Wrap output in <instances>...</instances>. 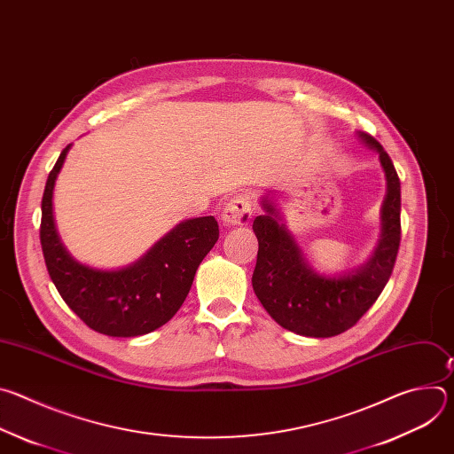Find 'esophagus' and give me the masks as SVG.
<instances>
[{
  "mask_svg": "<svg viewBox=\"0 0 454 454\" xmlns=\"http://www.w3.org/2000/svg\"><path fill=\"white\" fill-rule=\"evenodd\" d=\"M251 201L246 196L233 198L223 210L221 221L224 226H246L251 221Z\"/></svg>",
  "mask_w": 454,
  "mask_h": 454,
  "instance_id": "34e87169",
  "label": "esophagus"
}]
</instances>
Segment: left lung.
Wrapping results in <instances>:
<instances>
[{"mask_svg": "<svg viewBox=\"0 0 454 454\" xmlns=\"http://www.w3.org/2000/svg\"><path fill=\"white\" fill-rule=\"evenodd\" d=\"M359 140L379 154L386 177L380 208V239L368 261L341 275L317 273L284 224L273 198H262V215L253 221L258 240L253 291L280 327L305 338H333L350 327L375 303L390 280L401 244V181L382 145L366 133Z\"/></svg>", "mask_w": 454, "mask_h": 454, "instance_id": "obj_1", "label": "left lung"}]
</instances>
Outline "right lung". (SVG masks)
<instances>
[{"instance_id":"obj_1","label":"right lung","mask_w":454,"mask_h":454,"mask_svg":"<svg viewBox=\"0 0 454 454\" xmlns=\"http://www.w3.org/2000/svg\"><path fill=\"white\" fill-rule=\"evenodd\" d=\"M72 145L51 168L41 203V246L51 282L67 305L100 334H149L179 310L203 258L219 239L215 217L179 223L142 258L120 270H97L68 253L53 219L55 179Z\"/></svg>"}]
</instances>
